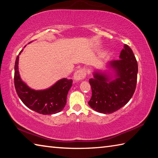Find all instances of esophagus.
Masks as SVG:
<instances>
[{"mask_svg": "<svg viewBox=\"0 0 158 158\" xmlns=\"http://www.w3.org/2000/svg\"><path fill=\"white\" fill-rule=\"evenodd\" d=\"M85 76H86V73H85V71L84 69H79L77 70L75 73L74 74L73 78L75 81H80V80L84 79Z\"/></svg>", "mask_w": 158, "mask_h": 158, "instance_id": "obj_1", "label": "esophagus"}]
</instances>
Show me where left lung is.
I'll return each instance as SVG.
<instances>
[{
  "mask_svg": "<svg viewBox=\"0 0 158 158\" xmlns=\"http://www.w3.org/2000/svg\"><path fill=\"white\" fill-rule=\"evenodd\" d=\"M120 59L111 61L109 67L114 71V79L100 72L89 79L92 96L89 105L95 111L111 114L125 106L135 91L138 65L132 50L124 44Z\"/></svg>",
  "mask_w": 158,
  "mask_h": 158,
  "instance_id": "left-lung-1",
  "label": "left lung"
}]
</instances>
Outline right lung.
<instances>
[{"label": "right lung", "instance_id": "add662e5", "mask_svg": "<svg viewBox=\"0 0 158 158\" xmlns=\"http://www.w3.org/2000/svg\"><path fill=\"white\" fill-rule=\"evenodd\" d=\"M17 56L15 65V86L19 97L24 105L37 113L50 115L61 111L65 107L67 95L73 85V80L64 78L58 81L49 89L42 90L31 89L21 79L19 73Z\"/></svg>", "mask_w": 158, "mask_h": 158}]
</instances>
